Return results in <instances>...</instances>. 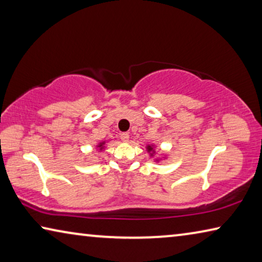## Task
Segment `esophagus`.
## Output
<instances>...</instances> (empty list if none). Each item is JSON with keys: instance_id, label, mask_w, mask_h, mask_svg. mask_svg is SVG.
I'll use <instances>...</instances> for the list:
<instances>
[{"instance_id": "esophagus-1", "label": "esophagus", "mask_w": 262, "mask_h": 262, "mask_svg": "<svg viewBox=\"0 0 262 262\" xmlns=\"http://www.w3.org/2000/svg\"><path fill=\"white\" fill-rule=\"evenodd\" d=\"M120 139L122 142H128V140H129V134L128 133H122V134H120Z\"/></svg>"}]
</instances>
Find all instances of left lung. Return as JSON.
Wrapping results in <instances>:
<instances>
[{
    "instance_id": "8db88e82",
    "label": "left lung",
    "mask_w": 262,
    "mask_h": 262,
    "mask_svg": "<svg viewBox=\"0 0 262 262\" xmlns=\"http://www.w3.org/2000/svg\"><path fill=\"white\" fill-rule=\"evenodd\" d=\"M147 148H148V151H149V152H150V151H152V149H154V148L151 147V145H148ZM151 155H152V154H151Z\"/></svg>"
}]
</instances>
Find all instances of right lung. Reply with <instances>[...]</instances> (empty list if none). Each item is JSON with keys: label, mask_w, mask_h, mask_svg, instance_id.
<instances>
[{"label": "right lung", "mask_w": 262, "mask_h": 262, "mask_svg": "<svg viewBox=\"0 0 262 262\" xmlns=\"http://www.w3.org/2000/svg\"><path fill=\"white\" fill-rule=\"evenodd\" d=\"M104 144H105V142H101V143H99V144H98V147L100 148V150L103 149V145H104Z\"/></svg>", "instance_id": "add662e5"}]
</instances>
